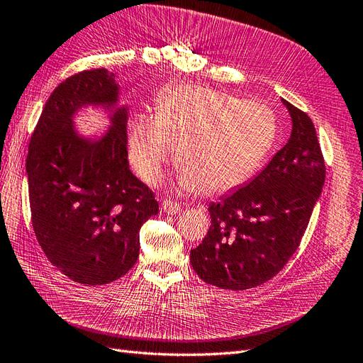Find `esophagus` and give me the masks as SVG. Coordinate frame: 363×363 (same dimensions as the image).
Segmentation results:
<instances>
[{
    "instance_id": "esophagus-1",
    "label": "esophagus",
    "mask_w": 363,
    "mask_h": 363,
    "mask_svg": "<svg viewBox=\"0 0 363 363\" xmlns=\"http://www.w3.org/2000/svg\"><path fill=\"white\" fill-rule=\"evenodd\" d=\"M162 210L167 213V215H176V213L181 211V206L178 202L170 201V199H165L162 202Z\"/></svg>"
}]
</instances>
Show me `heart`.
<instances>
[{
	"instance_id": "obj_1",
	"label": "heart",
	"mask_w": 363,
	"mask_h": 363,
	"mask_svg": "<svg viewBox=\"0 0 363 363\" xmlns=\"http://www.w3.org/2000/svg\"><path fill=\"white\" fill-rule=\"evenodd\" d=\"M276 132L273 111L261 102L182 84L162 93L155 116L135 119L128 157L150 184L160 181L165 165L178 157L185 189L219 194L256 170L272 150Z\"/></svg>"
}]
</instances>
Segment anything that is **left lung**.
I'll list each match as a JSON object with an SVG mask.
<instances>
[{"label":"left lung","mask_w":363,"mask_h":363,"mask_svg":"<svg viewBox=\"0 0 363 363\" xmlns=\"http://www.w3.org/2000/svg\"><path fill=\"white\" fill-rule=\"evenodd\" d=\"M293 130L288 143L257 176L219 202L211 225L190 252L203 282L248 290L270 281L301 244L325 182V161L313 121L282 99Z\"/></svg>","instance_id":"8db88e82"}]
</instances>
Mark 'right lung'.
Returning <instances> with one entry per match:
<instances>
[{
  "instance_id": "obj_1",
  "label": "right lung",
  "mask_w": 363,
  "mask_h": 363,
  "mask_svg": "<svg viewBox=\"0 0 363 363\" xmlns=\"http://www.w3.org/2000/svg\"><path fill=\"white\" fill-rule=\"evenodd\" d=\"M106 69L79 72L53 90L29 144L32 225L50 264L82 285L124 276L139 256V230L157 215L153 191L130 172L127 107ZM87 104L112 111L102 138H81L72 115Z\"/></svg>"
}]
</instances>
